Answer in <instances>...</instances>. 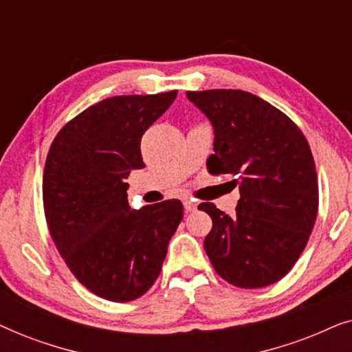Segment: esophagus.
<instances>
[{"mask_svg": "<svg viewBox=\"0 0 352 352\" xmlns=\"http://www.w3.org/2000/svg\"><path fill=\"white\" fill-rule=\"evenodd\" d=\"M184 210L187 211V213H190V211H195L197 210V204H195L194 200L186 199L184 200Z\"/></svg>", "mask_w": 352, "mask_h": 352, "instance_id": "esophagus-1", "label": "esophagus"}]
</instances>
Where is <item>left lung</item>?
Wrapping results in <instances>:
<instances>
[{
    "instance_id": "left-lung-1",
    "label": "left lung",
    "mask_w": 352,
    "mask_h": 352,
    "mask_svg": "<svg viewBox=\"0 0 352 352\" xmlns=\"http://www.w3.org/2000/svg\"><path fill=\"white\" fill-rule=\"evenodd\" d=\"M213 124L211 175L239 186L237 214L205 201L213 219L204 247L214 271L240 288H261L300 258L319 208L316 163L301 129L266 100L240 89L187 91Z\"/></svg>"
}]
</instances>
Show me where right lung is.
I'll return each mask as SVG.
<instances>
[{"label": "right lung", "mask_w": 352, "mask_h": 352, "mask_svg": "<svg viewBox=\"0 0 352 352\" xmlns=\"http://www.w3.org/2000/svg\"><path fill=\"white\" fill-rule=\"evenodd\" d=\"M177 91L115 96L57 133L43 175L50 234L72 274L104 300L133 301L157 280L182 221L179 200L131 210L126 177L144 168L141 139Z\"/></svg>", "instance_id": "1"}]
</instances>
